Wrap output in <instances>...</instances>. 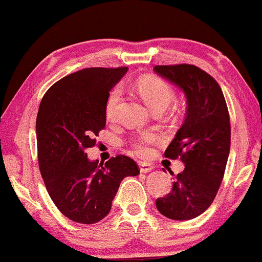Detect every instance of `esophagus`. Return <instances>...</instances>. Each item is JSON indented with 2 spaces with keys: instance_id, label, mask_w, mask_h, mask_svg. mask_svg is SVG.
Returning <instances> with one entry per match:
<instances>
[{
  "instance_id": "esophagus-1",
  "label": "esophagus",
  "mask_w": 262,
  "mask_h": 262,
  "mask_svg": "<svg viewBox=\"0 0 262 262\" xmlns=\"http://www.w3.org/2000/svg\"><path fill=\"white\" fill-rule=\"evenodd\" d=\"M139 168H140V171L144 172V174H146V172L151 171L154 169V166L151 165L149 163H144V161H140L139 163Z\"/></svg>"
}]
</instances>
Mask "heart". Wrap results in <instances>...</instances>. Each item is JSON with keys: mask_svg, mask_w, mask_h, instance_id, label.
I'll list each match as a JSON object with an SVG mask.
<instances>
[{"mask_svg": "<svg viewBox=\"0 0 262 262\" xmlns=\"http://www.w3.org/2000/svg\"><path fill=\"white\" fill-rule=\"evenodd\" d=\"M136 90L152 111L164 110L174 99V91H172L171 85L164 79H161V78L156 77V75H144V77L139 78L136 82ZM120 99L121 90L118 87L113 88L111 93L108 94L106 107H104L107 120H115ZM156 140H158V135L156 134L144 132V134H140L139 136L134 137L130 141V145L135 152L145 156L149 155L150 146L155 144Z\"/></svg>", "mask_w": 262, "mask_h": 262, "instance_id": "b5f03b06", "label": "heart"}]
</instances>
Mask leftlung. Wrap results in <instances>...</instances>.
I'll use <instances>...</instances> for the list:
<instances>
[{
    "mask_svg": "<svg viewBox=\"0 0 262 262\" xmlns=\"http://www.w3.org/2000/svg\"><path fill=\"white\" fill-rule=\"evenodd\" d=\"M154 71L183 90L188 102L187 118L164 152L185 168L170 193L156 199V208L170 220H191L211 206L222 183L231 147L230 113L220 84L198 67L156 66Z\"/></svg>",
    "mask_w": 262,
    "mask_h": 262,
    "instance_id": "left-lung-1",
    "label": "left lung"
}]
</instances>
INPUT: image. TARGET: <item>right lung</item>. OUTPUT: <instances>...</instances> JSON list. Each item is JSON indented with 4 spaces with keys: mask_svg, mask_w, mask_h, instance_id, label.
<instances>
[{
    "mask_svg": "<svg viewBox=\"0 0 262 262\" xmlns=\"http://www.w3.org/2000/svg\"><path fill=\"white\" fill-rule=\"evenodd\" d=\"M127 72L85 68L61 78L47 91L36 117L37 160L51 201L67 218L92 225L103 220L126 177L140 169L125 155L106 164L90 161L85 150L96 145L106 126L110 91Z\"/></svg>",
    "mask_w": 262,
    "mask_h": 262,
    "instance_id": "right-lung-1",
    "label": "right lung"
}]
</instances>
